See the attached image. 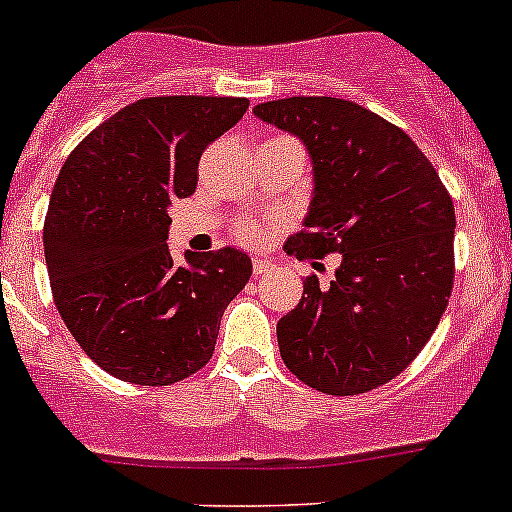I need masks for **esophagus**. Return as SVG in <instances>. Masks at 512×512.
Returning a JSON list of instances; mask_svg holds the SVG:
<instances>
[{"label":"esophagus","instance_id":"obj_1","mask_svg":"<svg viewBox=\"0 0 512 512\" xmlns=\"http://www.w3.org/2000/svg\"><path fill=\"white\" fill-rule=\"evenodd\" d=\"M272 270V265L267 260H257L255 257V262H252V272H255V277H260V275H267V272Z\"/></svg>","mask_w":512,"mask_h":512}]
</instances>
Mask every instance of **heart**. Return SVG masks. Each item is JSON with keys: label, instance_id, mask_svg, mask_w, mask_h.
<instances>
[{"label": "heart", "instance_id": "obj_1", "mask_svg": "<svg viewBox=\"0 0 512 512\" xmlns=\"http://www.w3.org/2000/svg\"><path fill=\"white\" fill-rule=\"evenodd\" d=\"M235 232L242 242H247V245H257V242L265 240L267 230L265 225L255 223V220H242V223H237Z\"/></svg>", "mask_w": 512, "mask_h": 512}]
</instances>
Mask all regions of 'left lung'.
<instances>
[{
  "label": "left lung",
  "mask_w": 512,
  "mask_h": 512,
  "mask_svg": "<svg viewBox=\"0 0 512 512\" xmlns=\"http://www.w3.org/2000/svg\"><path fill=\"white\" fill-rule=\"evenodd\" d=\"M255 116L307 146L314 195L285 250L339 252L329 285L307 277L277 322L282 361L322 394L354 396L399 376L436 332L453 289L456 213L421 148L354 101L292 96Z\"/></svg>",
  "instance_id": "obj_1"
}]
</instances>
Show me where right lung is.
<instances>
[{"label": "right lung", "instance_id": "add662e5", "mask_svg": "<svg viewBox=\"0 0 512 512\" xmlns=\"http://www.w3.org/2000/svg\"><path fill=\"white\" fill-rule=\"evenodd\" d=\"M240 96H151L113 113L71 151L51 190L44 257L79 347L121 381L170 386L203 369L220 319L252 275L235 247L168 252V208L198 185L205 148Z\"/></svg>", "mask_w": 512, "mask_h": 512}]
</instances>
